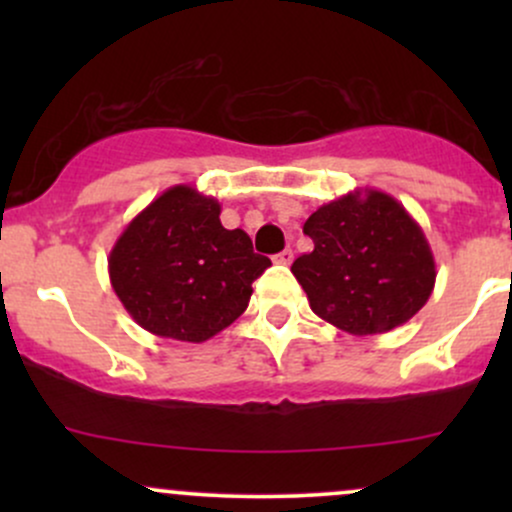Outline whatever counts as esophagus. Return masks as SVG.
<instances>
[{"label":"esophagus","instance_id":"esophagus-1","mask_svg":"<svg viewBox=\"0 0 512 512\" xmlns=\"http://www.w3.org/2000/svg\"><path fill=\"white\" fill-rule=\"evenodd\" d=\"M291 260H293V250H289V248L281 250L279 255H274V262L284 264V267H286V264H291Z\"/></svg>","mask_w":512,"mask_h":512}]
</instances>
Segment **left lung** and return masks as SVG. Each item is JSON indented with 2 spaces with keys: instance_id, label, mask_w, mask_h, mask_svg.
Segmentation results:
<instances>
[{
  "instance_id": "obj_1",
  "label": "left lung",
  "mask_w": 512,
  "mask_h": 512,
  "mask_svg": "<svg viewBox=\"0 0 512 512\" xmlns=\"http://www.w3.org/2000/svg\"><path fill=\"white\" fill-rule=\"evenodd\" d=\"M315 248L293 262L310 308L366 337L409 322L436 286V260L419 223L387 192L354 190L310 214Z\"/></svg>"
}]
</instances>
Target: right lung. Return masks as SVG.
<instances>
[{
	"label": "right lung",
	"instance_id": "1",
	"mask_svg": "<svg viewBox=\"0 0 512 512\" xmlns=\"http://www.w3.org/2000/svg\"><path fill=\"white\" fill-rule=\"evenodd\" d=\"M219 199L168 187L139 211L108 257L113 291L146 332L202 344L248 308L252 281L272 267L240 228L221 226Z\"/></svg>",
	"mask_w": 512,
	"mask_h": 512
}]
</instances>
